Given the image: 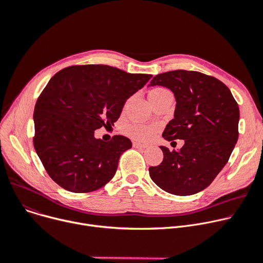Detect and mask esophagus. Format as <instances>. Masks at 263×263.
<instances>
[{"instance_id": "34e87169", "label": "esophagus", "mask_w": 263, "mask_h": 263, "mask_svg": "<svg viewBox=\"0 0 263 263\" xmlns=\"http://www.w3.org/2000/svg\"><path fill=\"white\" fill-rule=\"evenodd\" d=\"M133 146H134V147H138V148H145V147H147V145H146L145 143L137 142V141H134V142H133Z\"/></svg>"}]
</instances>
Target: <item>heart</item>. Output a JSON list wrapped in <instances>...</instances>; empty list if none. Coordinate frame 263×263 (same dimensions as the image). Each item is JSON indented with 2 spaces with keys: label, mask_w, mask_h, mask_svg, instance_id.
Wrapping results in <instances>:
<instances>
[{
  "label": "heart",
  "mask_w": 263,
  "mask_h": 263,
  "mask_svg": "<svg viewBox=\"0 0 263 263\" xmlns=\"http://www.w3.org/2000/svg\"><path fill=\"white\" fill-rule=\"evenodd\" d=\"M165 95H171L167 89L162 87H156L149 92V100L157 99ZM159 126L156 124H139V123H133L124 128L125 135L135 139L137 141H147L157 133Z\"/></svg>",
  "instance_id": "b5f03b06"
}]
</instances>
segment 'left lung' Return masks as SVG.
<instances>
[{"mask_svg":"<svg viewBox=\"0 0 263 263\" xmlns=\"http://www.w3.org/2000/svg\"><path fill=\"white\" fill-rule=\"evenodd\" d=\"M163 86L176 99L174 119L162 137L182 139L180 151L160 146L163 160L149 166L159 188L175 195H191L207 188L227 163L239 137L240 111L225 84L197 71L175 70L153 77L151 86Z\"/></svg>","mask_w":263,"mask_h":263,"instance_id":"left-lung-1","label":"left lung"}]
</instances>
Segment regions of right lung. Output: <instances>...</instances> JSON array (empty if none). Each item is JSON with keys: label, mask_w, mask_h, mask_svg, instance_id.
Segmentation results:
<instances>
[{"label": "right lung", "mask_w": 263, "mask_h": 263, "mask_svg": "<svg viewBox=\"0 0 263 263\" xmlns=\"http://www.w3.org/2000/svg\"><path fill=\"white\" fill-rule=\"evenodd\" d=\"M151 77L105 65L71 66L52 77L35 106L33 141L45 171L61 188L87 193L115 176L132 141L116 135L106 142L95 138V130L111 127L126 100Z\"/></svg>", "instance_id": "obj_1"}]
</instances>
